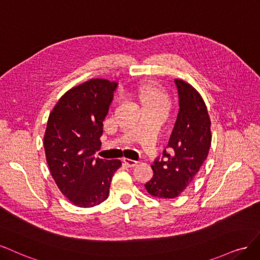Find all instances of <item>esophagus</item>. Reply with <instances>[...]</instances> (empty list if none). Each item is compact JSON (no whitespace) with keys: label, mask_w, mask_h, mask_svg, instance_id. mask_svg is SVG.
<instances>
[{"label":"esophagus","mask_w":260,"mask_h":260,"mask_svg":"<svg viewBox=\"0 0 260 260\" xmlns=\"http://www.w3.org/2000/svg\"><path fill=\"white\" fill-rule=\"evenodd\" d=\"M124 163L126 164L128 167H134V166H136L137 164H138V162L137 161H134V160H131V158H124Z\"/></svg>","instance_id":"obj_1"}]
</instances>
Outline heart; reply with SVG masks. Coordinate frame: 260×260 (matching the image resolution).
<instances>
[{
  "label": "heart",
  "mask_w": 260,
  "mask_h": 260,
  "mask_svg": "<svg viewBox=\"0 0 260 260\" xmlns=\"http://www.w3.org/2000/svg\"><path fill=\"white\" fill-rule=\"evenodd\" d=\"M139 97L144 107H156L167 111L171 106L170 97L165 91L154 83H147L139 89Z\"/></svg>",
  "instance_id": "1"
}]
</instances>
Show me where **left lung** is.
<instances>
[{"label": "left lung", "mask_w": 260, "mask_h": 260, "mask_svg": "<svg viewBox=\"0 0 260 260\" xmlns=\"http://www.w3.org/2000/svg\"><path fill=\"white\" fill-rule=\"evenodd\" d=\"M179 111L170 137V152L151 165L153 177L145 187L161 199L177 198L188 187L206 160L212 141L211 120L203 98L187 82L176 79Z\"/></svg>", "instance_id": "1"}]
</instances>
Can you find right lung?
<instances>
[{
    "label": "right lung",
    "instance_id": "add662e5",
    "mask_svg": "<svg viewBox=\"0 0 260 260\" xmlns=\"http://www.w3.org/2000/svg\"><path fill=\"white\" fill-rule=\"evenodd\" d=\"M118 83L91 79L61 96L48 116L44 150L57 187L71 203L93 207L109 196L120 160L95 158Z\"/></svg>",
    "mask_w": 260,
    "mask_h": 260
}]
</instances>
